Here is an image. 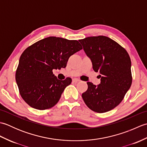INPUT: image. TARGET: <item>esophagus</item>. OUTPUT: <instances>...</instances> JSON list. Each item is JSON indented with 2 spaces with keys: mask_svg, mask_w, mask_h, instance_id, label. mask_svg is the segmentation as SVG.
Listing matches in <instances>:
<instances>
[{
  "mask_svg": "<svg viewBox=\"0 0 147 147\" xmlns=\"http://www.w3.org/2000/svg\"><path fill=\"white\" fill-rule=\"evenodd\" d=\"M79 80L78 79H76V78H74L73 80V82H74V83H77V82H79Z\"/></svg>",
  "mask_w": 147,
  "mask_h": 147,
  "instance_id": "obj_1",
  "label": "esophagus"
}]
</instances>
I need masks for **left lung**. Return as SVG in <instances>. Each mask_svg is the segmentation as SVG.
<instances>
[{
	"label": "left lung",
	"mask_w": 147,
	"mask_h": 147,
	"mask_svg": "<svg viewBox=\"0 0 147 147\" xmlns=\"http://www.w3.org/2000/svg\"><path fill=\"white\" fill-rule=\"evenodd\" d=\"M79 42L90 59L93 69L99 72L100 83L87 82L82 94L86 105L98 113L112 110L120 104L132 83L131 62L123 47L105 36H90Z\"/></svg>",
	"instance_id": "8db88e82"
}]
</instances>
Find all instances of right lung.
<instances>
[{"label":"right lung","mask_w":147,"mask_h":147,"mask_svg":"<svg viewBox=\"0 0 147 147\" xmlns=\"http://www.w3.org/2000/svg\"><path fill=\"white\" fill-rule=\"evenodd\" d=\"M82 49L77 40L55 36L43 38L21 54L16 73L20 95L30 107L45 110L55 105L72 80H59L53 69L66 67L71 55Z\"/></svg>","instance_id":"add662e5"}]
</instances>
